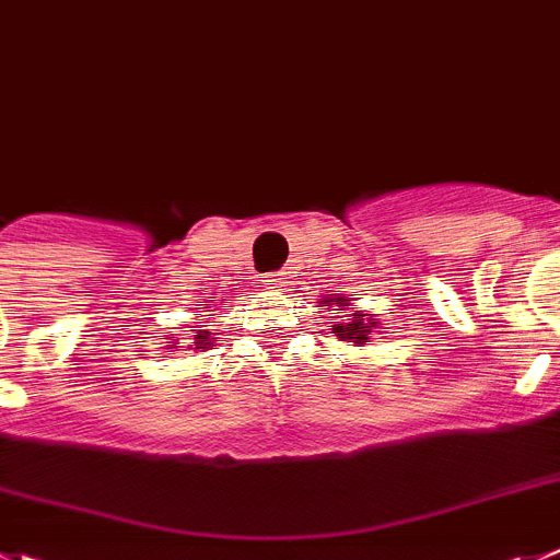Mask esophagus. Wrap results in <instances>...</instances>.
Listing matches in <instances>:
<instances>
[{"instance_id":"1","label":"esophagus","mask_w":560,"mask_h":560,"mask_svg":"<svg viewBox=\"0 0 560 560\" xmlns=\"http://www.w3.org/2000/svg\"><path fill=\"white\" fill-rule=\"evenodd\" d=\"M265 281H268V284H276V281H281V276L279 273H270V276H265Z\"/></svg>"}]
</instances>
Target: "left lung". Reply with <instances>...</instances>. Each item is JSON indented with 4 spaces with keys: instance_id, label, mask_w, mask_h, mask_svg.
<instances>
[{
    "instance_id": "8db88e82",
    "label": "left lung",
    "mask_w": 560,
    "mask_h": 560,
    "mask_svg": "<svg viewBox=\"0 0 560 560\" xmlns=\"http://www.w3.org/2000/svg\"><path fill=\"white\" fill-rule=\"evenodd\" d=\"M323 304H337V306H348V298L342 295H334V298H326ZM375 323H370L368 315H362V312H353V315H348V320L345 323H337V326L331 328L334 337H339L342 342H353V345H364L370 339V331H373Z\"/></svg>"
}]
</instances>
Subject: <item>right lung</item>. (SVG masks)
I'll list each match as a JSON object with an SVG mask.
<instances>
[{"label": "right lung", "instance_id": "obj_1", "mask_svg": "<svg viewBox=\"0 0 560 560\" xmlns=\"http://www.w3.org/2000/svg\"><path fill=\"white\" fill-rule=\"evenodd\" d=\"M201 306H203V310H207L209 304H201ZM192 331H196V334H192V345H196V348H203V351H207V348H212V339H215V337H209L207 328H196V326H192Z\"/></svg>", "mask_w": 560, "mask_h": 560}]
</instances>
